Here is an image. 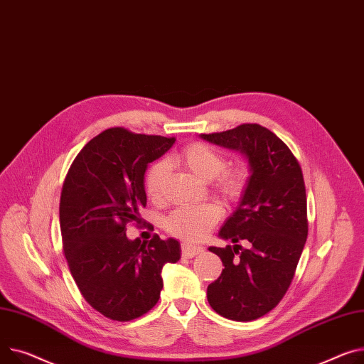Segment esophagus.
Masks as SVG:
<instances>
[{
    "instance_id": "34e87169",
    "label": "esophagus",
    "mask_w": 364,
    "mask_h": 364,
    "mask_svg": "<svg viewBox=\"0 0 364 364\" xmlns=\"http://www.w3.org/2000/svg\"><path fill=\"white\" fill-rule=\"evenodd\" d=\"M181 252H183V257L184 259H191V257H195L196 255H199L200 252H203V249L198 247V246H191V245L183 243Z\"/></svg>"
}]
</instances>
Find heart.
Returning a JSON list of instances; mask_svg holds the SVG:
<instances>
[{
  "mask_svg": "<svg viewBox=\"0 0 364 364\" xmlns=\"http://www.w3.org/2000/svg\"><path fill=\"white\" fill-rule=\"evenodd\" d=\"M176 159L187 166L202 181L213 180L212 188L225 200H237L245 188V174L241 169H225L223 154L202 141H195L177 154ZM168 176V164L156 161L144 174V188L152 199L161 198ZM220 208L212 203L186 205L177 208L165 220L166 230L173 235L198 243L220 220Z\"/></svg>",
  "mask_w": 364,
  "mask_h": 364,
  "instance_id": "b5f03b06",
  "label": "heart"
}]
</instances>
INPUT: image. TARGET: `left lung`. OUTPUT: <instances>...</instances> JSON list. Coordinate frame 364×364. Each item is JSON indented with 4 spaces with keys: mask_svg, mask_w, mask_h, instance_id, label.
<instances>
[{
    "mask_svg": "<svg viewBox=\"0 0 364 364\" xmlns=\"http://www.w3.org/2000/svg\"><path fill=\"white\" fill-rule=\"evenodd\" d=\"M200 137L243 155L250 174L235 210L218 232L232 246L209 247L221 257L224 269L208 285V301L227 319L255 321L282 300L306 245L301 168L287 144L259 124ZM241 239L250 241L249 250L236 245Z\"/></svg>",
    "mask_w": 364,
    "mask_h": 364,
    "instance_id": "left-lung-1",
    "label": "left lung"
}]
</instances>
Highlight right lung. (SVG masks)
Returning a JSON list of instances; mask_svg holds the SVG:
<instances>
[{
  "mask_svg": "<svg viewBox=\"0 0 364 364\" xmlns=\"http://www.w3.org/2000/svg\"><path fill=\"white\" fill-rule=\"evenodd\" d=\"M176 139L114 127L93 137L73 161L60 200V228L70 272L85 300L104 316L127 322L159 300L162 268L181 257L176 238L149 243L126 235L146 206L148 165Z\"/></svg>",
  "mask_w": 364,
  "mask_h": 364,
  "instance_id": "add662e5",
  "label": "right lung"
}]
</instances>
